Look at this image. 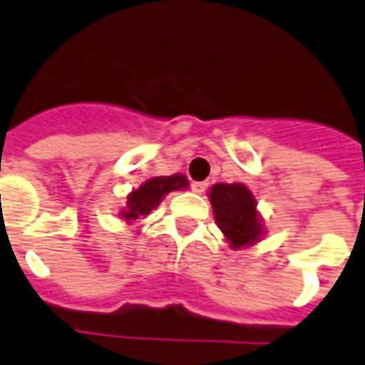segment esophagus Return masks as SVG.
Wrapping results in <instances>:
<instances>
[{
  "label": "esophagus",
  "instance_id": "esophagus-1",
  "mask_svg": "<svg viewBox=\"0 0 365 365\" xmlns=\"http://www.w3.org/2000/svg\"><path fill=\"white\" fill-rule=\"evenodd\" d=\"M207 188V182H192V192H196V194H203Z\"/></svg>",
  "mask_w": 365,
  "mask_h": 365
}]
</instances>
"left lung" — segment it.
I'll list each match as a JSON object with an SVG mask.
<instances>
[{"mask_svg":"<svg viewBox=\"0 0 365 365\" xmlns=\"http://www.w3.org/2000/svg\"><path fill=\"white\" fill-rule=\"evenodd\" d=\"M207 196L215 222L221 228L230 250H245L264 240L267 227L250 186L242 182H217L209 188Z\"/></svg>","mask_w":365,"mask_h":365,"instance_id":"obj_1","label":"left lung"}]
</instances>
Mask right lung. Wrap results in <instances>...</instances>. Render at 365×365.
<instances>
[{
    "mask_svg": "<svg viewBox=\"0 0 365 365\" xmlns=\"http://www.w3.org/2000/svg\"><path fill=\"white\" fill-rule=\"evenodd\" d=\"M188 188V179L185 175H162V177H152L144 180L138 188H133L125 197V205L120 209L121 221L125 225H135L138 219H144L152 213V209H156L163 202V197L169 192L185 190Z\"/></svg>",
    "mask_w": 365,
    "mask_h": 365,
    "instance_id": "obj_1",
    "label": "right lung"
}]
</instances>
